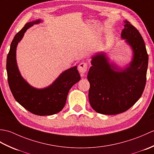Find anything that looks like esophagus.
<instances>
[{
    "label": "esophagus",
    "instance_id": "obj_1",
    "mask_svg": "<svg viewBox=\"0 0 154 154\" xmlns=\"http://www.w3.org/2000/svg\"><path fill=\"white\" fill-rule=\"evenodd\" d=\"M78 69H79V71L80 72L81 74L83 75L87 69V63H85V62H82V63H81L79 65V66H78Z\"/></svg>",
    "mask_w": 154,
    "mask_h": 154
}]
</instances>
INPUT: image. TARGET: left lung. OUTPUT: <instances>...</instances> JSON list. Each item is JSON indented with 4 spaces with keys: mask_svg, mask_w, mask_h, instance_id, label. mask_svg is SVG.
Instances as JSON below:
<instances>
[{
    "mask_svg": "<svg viewBox=\"0 0 154 154\" xmlns=\"http://www.w3.org/2000/svg\"><path fill=\"white\" fill-rule=\"evenodd\" d=\"M121 38L133 50L132 61L120 69L110 64L105 54L94 55L87 79L90 83L89 99L98 113L114 115L125 112L141 97L146 83L148 55L141 34L130 23L124 21Z\"/></svg>",
    "mask_w": 154,
    "mask_h": 154,
    "instance_id": "left-lung-1",
    "label": "left lung"
}]
</instances>
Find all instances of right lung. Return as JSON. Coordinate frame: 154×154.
Instances as JSON below:
<instances>
[{
    "instance_id": "add662e5",
    "label": "right lung",
    "mask_w": 154,
    "mask_h": 154,
    "mask_svg": "<svg viewBox=\"0 0 154 154\" xmlns=\"http://www.w3.org/2000/svg\"><path fill=\"white\" fill-rule=\"evenodd\" d=\"M41 22L40 20L28 22L16 34L6 60L8 82L15 100L29 112L39 116H49L63 109L69 91L81 79L77 67L63 71L51 85L39 89L30 85L20 73L16 63V51L27 29Z\"/></svg>"
}]
</instances>
